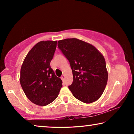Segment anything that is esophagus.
Masks as SVG:
<instances>
[{"label": "esophagus", "mask_w": 134, "mask_h": 134, "mask_svg": "<svg viewBox=\"0 0 134 134\" xmlns=\"http://www.w3.org/2000/svg\"><path fill=\"white\" fill-rule=\"evenodd\" d=\"M65 76L64 75H63L62 77H61V79H62V80H64V79H65Z\"/></svg>", "instance_id": "obj_1"}]
</instances>
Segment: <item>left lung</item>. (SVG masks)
Wrapping results in <instances>:
<instances>
[{"instance_id":"obj_1","label":"left lung","mask_w":134,"mask_h":134,"mask_svg":"<svg viewBox=\"0 0 134 134\" xmlns=\"http://www.w3.org/2000/svg\"><path fill=\"white\" fill-rule=\"evenodd\" d=\"M58 47L70 62L73 80L69 89L81 102L90 103L98 100L107 84L105 60L89 43L67 38L58 41Z\"/></svg>"}]
</instances>
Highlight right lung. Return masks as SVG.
Listing matches in <instances>:
<instances>
[{
	"instance_id": "obj_1",
	"label": "right lung",
	"mask_w": 134,
	"mask_h": 134,
	"mask_svg": "<svg viewBox=\"0 0 134 134\" xmlns=\"http://www.w3.org/2000/svg\"><path fill=\"white\" fill-rule=\"evenodd\" d=\"M57 42H38L29 51L22 65L20 83L26 97L35 105L46 106L53 102L63 86L62 80L50 66Z\"/></svg>"
}]
</instances>
